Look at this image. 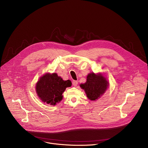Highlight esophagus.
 I'll return each mask as SVG.
<instances>
[{
  "instance_id": "esophagus-1",
  "label": "esophagus",
  "mask_w": 148,
  "mask_h": 148,
  "mask_svg": "<svg viewBox=\"0 0 148 148\" xmlns=\"http://www.w3.org/2000/svg\"><path fill=\"white\" fill-rule=\"evenodd\" d=\"M77 84H78V81H75V80L73 81V85L74 87L77 86Z\"/></svg>"
}]
</instances>
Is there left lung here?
Instances as JSON below:
<instances>
[{"label": "left lung", "instance_id": "obj_1", "mask_svg": "<svg viewBox=\"0 0 148 148\" xmlns=\"http://www.w3.org/2000/svg\"><path fill=\"white\" fill-rule=\"evenodd\" d=\"M108 86V81L102 74L91 73L88 74L86 83L81 84L79 86L85 91L88 99L95 101L105 93Z\"/></svg>", "mask_w": 148, "mask_h": 148}]
</instances>
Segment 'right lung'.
<instances>
[{"instance_id": "1", "label": "right lung", "mask_w": 148, "mask_h": 148, "mask_svg": "<svg viewBox=\"0 0 148 148\" xmlns=\"http://www.w3.org/2000/svg\"><path fill=\"white\" fill-rule=\"evenodd\" d=\"M71 84L70 80L64 81L56 73H46L36 83V91L43 102L55 105L62 99V93Z\"/></svg>"}]
</instances>
